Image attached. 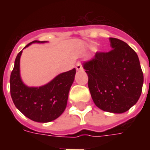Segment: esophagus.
Instances as JSON below:
<instances>
[{
    "mask_svg": "<svg viewBox=\"0 0 150 150\" xmlns=\"http://www.w3.org/2000/svg\"><path fill=\"white\" fill-rule=\"evenodd\" d=\"M75 68L77 71H81L83 69V66H82V64L81 62H78L76 64V66H75Z\"/></svg>",
    "mask_w": 150,
    "mask_h": 150,
    "instance_id": "esophagus-1",
    "label": "esophagus"
}]
</instances>
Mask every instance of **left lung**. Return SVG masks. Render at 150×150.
Masks as SVG:
<instances>
[{
    "mask_svg": "<svg viewBox=\"0 0 150 150\" xmlns=\"http://www.w3.org/2000/svg\"><path fill=\"white\" fill-rule=\"evenodd\" d=\"M108 52H96L84 64L94 103L104 111L121 114L135 105L142 93L143 73L137 54L124 41L109 38Z\"/></svg>",
    "mask_w": 150,
    "mask_h": 150,
    "instance_id": "left-lung-1",
    "label": "left lung"
}]
</instances>
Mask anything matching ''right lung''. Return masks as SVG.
Returning <instances> with one entry per match:
<instances>
[{
  "label": "right lung",
  "mask_w": 150,
  "mask_h": 150,
  "mask_svg": "<svg viewBox=\"0 0 150 150\" xmlns=\"http://www.w3.org/2000/svg\"><path fill=\"white\" fill-rule=\"evenodd\" d=\"M33 43H45L34 40ZM22 51L18 54L10 76V92L15 107L28 118L36 122H50L57 118L65 110L68 93L74 82L75 69L61 73L51 82L39 88L23 84L19 74Z\"/></svg>",
  "instance_id": "obj_1"
}]
</instances>
